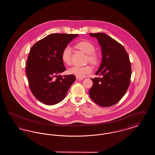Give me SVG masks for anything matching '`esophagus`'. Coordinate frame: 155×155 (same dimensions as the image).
Listing matches in <instances>:
<instances>
[{
    "label": "esophagus",
    "mask_w": 155,
    "mask_h": 155,
    "mask_svg": "<svg viewBox=\"0 0 155 155\" xmlns=\"http://www.w3.org/2000/svg\"><path fill=\"white\" fill-rule=\"evenodd\" d=\"M76 80H77V81H81V80H83V78H81V77H76Z\"/></svg>",
    "instance_id": "34e87169"
}]
</instances>
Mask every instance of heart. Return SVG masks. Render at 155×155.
Listing matches in <instances>:
<instances>
[{
	"instance_id": "heart-1",
	"label": "heart",
	"mask_w": 155,
	"mask_h": 155,
	"mask_svg": "<svg viewBox=\"0 0 155 155\" xmlns=\"http://www.w3.org/2000/svg\"><path fill=\"white\" fill-rule=\"evenodd\" d=\"M75 47L82 52L87 54V60L93 64H96L99 62L98 54L95 52V46L91 42L87 41H81L75 44ZM72 49L70 46L67 45L63 49L61 58L62 61L67 65L71 63ZM92 71V68L89 65L84 66H73L68 70V73L75 75L78 77H84L86 74Z\"/></svg>"
}]
</instances>
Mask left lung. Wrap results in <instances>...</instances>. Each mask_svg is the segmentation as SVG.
<instances>
[{
	"label": "left lung",
	"instance_id": "1",
	"mask_svg": "<svg viewBox=\"0 0 155 155\" xmlns=\"http://www.w3.org/2000/svg\"><path fill=\"white\" fill-rule=\"evenodd\" d=\"M89 35L96 38L102 48V60L96 75L103 77L91 78L89 96L97 104L109 107L118 102L128 88L131 63L124 46L113 38L102 32Z\"/></svg>",
	"mask_w": 155,
	"mask_h": 155
}]
</instances>
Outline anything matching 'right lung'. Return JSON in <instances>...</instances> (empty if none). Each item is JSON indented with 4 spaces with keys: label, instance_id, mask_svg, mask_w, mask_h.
<instances>
[{
    "label": "right lung",
    "instance_id": "1",
    "mask_svg": "<svg viewBox=\"0 0 155 155\" xmlns=\"http://www.w3.org/2000/svg\"><path fill=\"white\" fill-rule=\"evenodd\" d=\"M78 36L52 34L38 41L30 49L26 74L31 91L41 102L47 105L60 102L75 81L74 75L58 74L66 70L61 58L63 49Z\"/></svg>",
    "mask_w": 155,
    "mask_h": 155
}]
</instances>
